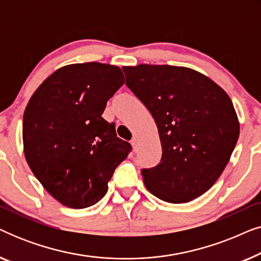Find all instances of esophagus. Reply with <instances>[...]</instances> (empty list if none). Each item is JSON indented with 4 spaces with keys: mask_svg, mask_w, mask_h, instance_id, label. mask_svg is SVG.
Segmentation results:
<instances>
[{
    "mask_svg": "<svg viewBox=\"0 0 261 261\" xmlns=\"http://www.w3.org/2000/svg\"><path fill=\"white\" fill-rule=\"evenodd\" d=\"M130 144H132V146H133V148H134V149H137V148H138V139H137V138H133V139H132Z\"/></svg>",
    "mask_w": 261,
    "mask_h": 261,
    "instance_id": "1",
    "label": "esophagus"
}]
</instances>
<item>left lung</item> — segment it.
I'll return each instance as SVG.
<instances>
[{
  "label": "left lung",
  "instance_id": "8db88e82",
  "mask_svg": "<svg viewBox=\"0 0 261 261\" xmlns=\"http://www.w3.org/2000/svg\"><path fill=\"white\" fill-rule=\"evenodd\" d=\"M127 87L154 119L162 160L141 171L147 190L163 201L185 203L215 184L240 134L233 103L220 85L184 66H123Z\"/></svg>",
  "mask_w": 261,
  "mask_h": 261
}]
</instances>
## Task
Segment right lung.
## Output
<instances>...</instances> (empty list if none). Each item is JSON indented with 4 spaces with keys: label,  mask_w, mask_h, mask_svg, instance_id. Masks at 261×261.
<instances>
[{
    "label": "right lung",
    "mask_w": 261,
    "mask_h": 261,
    "mask_svg": "<svg viewBox=\"0 0 261 261\" xmlns=\"http://www.w3.org/2000/svg\"><path fill=\"white\" fill-rule=\"evenodd\" d=\"M123 83L119 66L71 64L46 78L24 109V158L63 205L96 204L130 152L129 142L117 138L114 124L102 117L108 99Z\"/></svg>",
    "instance_id": "obj_1"
}]
</instances>
